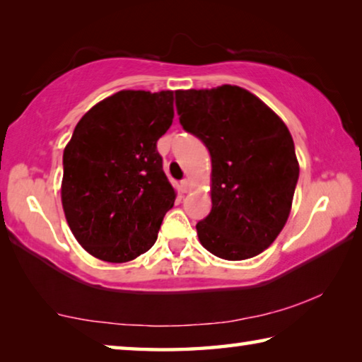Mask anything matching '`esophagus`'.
I'll return each instance as SVG.
<instances>
[{"instance_id": "1", "label": "esophagus", "mask_w": 362, "mask_h": 362, "mask_svg": "<svg viewBox=\"0 0 362 362\" xmlns=\"http://www.w3.org/2000/svg\"><path fill=\"white\" fill-rule=\"evenodd\" d=\"M180 189L183 193H187L188 189H189V180L188 179H183L182 182H180Z\"/></svg>"}]
</instances>
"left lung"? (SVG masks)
<instances>
[{
	"label": "left lung",
	"instance_id": "8db88e82",
	"mask_svg": "<svg viewBox=\"0 0 362 362\" xmlns=\"http://www.w3.org/2000/svg\"><path fill=\"white\" fill-rule=\"evenodd\" d=\"M175 107L212 161V209L196 223L201 244L225 260L259 255L291 214L298 161L289 129L240 86L175 90Z\"/></svg>",
	"mask_w": 362,
	"mask_h": 362
}]
</instances>
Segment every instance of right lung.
<instances>
[{"mask_svg": "<svg viewBox=\"0 0 362 362\" xmlns=\"http://www.w3.org/2000/svg\"><path fill=\"white\" fill-rule=\"evenodd\" d=\"M173 119V90H119L79 119L64 150L62 206L90 255L122 263L155 244L175 201L156 150Z\"/></svg>", "mask_w": 362, "mask_h": 362, "instance_id": "add662e5", "label": "right lung"}]
</instances>
